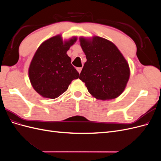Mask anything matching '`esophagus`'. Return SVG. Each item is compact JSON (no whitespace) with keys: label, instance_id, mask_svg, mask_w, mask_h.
I'll use <instances>...</instances> for the list:
<instances>
[{"label":"esophagus","instance_id":"obj_1","mask_svg":"<svg viewBox=\"0 0 161 161\" xmlns=\"http://www.w3.org/2000/svg\"><path fill=\"white\" fill-rule=\"evenodd\" d=\"M76 70H77V71L79 72V73H80V72H81V70H82V67H80V68H77Z\"/></svg>","mask_w":161,"mask_h":161}]
</instances>
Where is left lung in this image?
<instances>
[{
    "mask_svg": "<svg viewBox=\"0 0 161 161\" xmlns=\"http://www.w3.org/2000/svg\"><path fill=\"white\" fill-rule=\"evenodd\" d=\"M85 52V63L79 79L97 99L117 98L125 88L130 78L127 61L113 43L100 37L91 40L80 38Z\"/></svg>",
    "mask_w": 161,
    "mask_h": 161,
    "instance_id": "left-lung-1",
    "label": "left lung"
}]
</instances>
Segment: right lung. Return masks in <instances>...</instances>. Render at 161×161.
Listing matches in <instances>:
<instances>
[{"label":"right lung","mask_w":161,"mask_h":161,"mask_svg":"<svg viewBox=\"0 0 161 161\" xmlns=\"http://www.w3.org/2000/svg\"><path fill=\"white\" fill-rule=\"evenodd\" d=\"M76 41L75 37L63 43L61 36H56L38 47L29 69V76L33 89L42 97L57 98L79 78V73L66 54Z\"/></svg>","instance_id":"add662e5"}]
</instances>
